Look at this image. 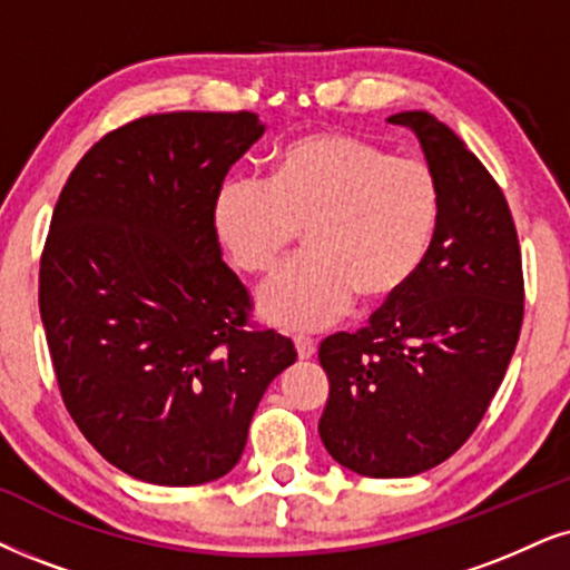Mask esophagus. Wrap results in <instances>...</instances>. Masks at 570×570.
Instances as JSON below:
<instances>
[{
  "label": "esophagus",
  "mask_w": 570,
  "mask_h": 570,
  "mask_svg": "<svg viewBox=\"0 0 570 570\" xmlns=\"http://www.w3.org/2000/svg\"><path fill=\"white\" fill-rule=\"evenodd\" d=\"M294 347H297V355L302 360H307V357L315 355V342L309 336H294Z\"/></svg>",
  "instance_id": "1"
}]
</instances>
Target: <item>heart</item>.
Segmentation results:
<instances>
[{
    "label": "heart",
    "instance_id": "1",
    "mask_svg": "<svg viewBox=\"0 0 570 570\" xmlns=\"http://www.w3.org/2000/svg\"><path fill=\"white\" fill-rule=\"evenodd\" d=\"M442 218L436 173L350 134H315L281 155L276 176H234L215 199V232L236 268L265 273L305 228L307 252L261 286L276 326L315 331L365 299L405 289Z\"/></svg>",
    "mask_w": 570,
    "mask_h": 570
}]
</instances>
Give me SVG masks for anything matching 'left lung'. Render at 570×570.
I'll return each instance as SVG.
<instances>
[{
  "mask_svg": "<svg viewBox=\"0 0 570 570\" xmlns=\"http://www.w3.org/2000/svg\"><path fill=\"white\" fill-rule=\"evenodd\" d=\"M421 141L442 218L421 271L368 326L323 338L328 402L318 431L338 465L405 479L455 455L505 379L523 323L513 215L463 139L426 110L389 118Z\"/></svg>",
  "mask_w": 570,
  "mask_h": 570,
  "instance_id": "8db88e82",
  "label": "left lung"
}]
</instances>
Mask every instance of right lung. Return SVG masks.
Instances as JSON below:
<instances>
[{"label": "right lung", "instance_id": "right-lung-1", "mask_svg": "<svg viewBox=\"0 0 570 570\" xmlns=\"http://www.w3.org/2000/svg\"><path fill=\"white\" fill-rule=\"evenodd\" d=\"M265 134L255 112H160L81 157L41 252L39 309L65 407L107 463L194 487L239 463L292 338L247 328L215 199Z\"/></svg>", "mask_w": 570, "mask_h": 570}]
</instances>
